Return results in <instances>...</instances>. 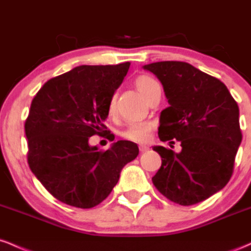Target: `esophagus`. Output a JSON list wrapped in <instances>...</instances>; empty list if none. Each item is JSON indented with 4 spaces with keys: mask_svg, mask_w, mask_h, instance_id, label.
<instances>
[{
    "mask_svg": "<svg viewBox=\"0 0 251 251\" xmlns=\"http://www.w3.org/2000/svg\"><path fill=\"white\" fill-rule=\"evenodd\" d=\"M149 146H146V145H139V151L140 152H142V153H143V152H146V151H149Z\"/></svg>",
    "mask_w": 251,
    "mask_h": 251,
    "instance_id": "1",
    "label": "esophagus"
}]
</instances>
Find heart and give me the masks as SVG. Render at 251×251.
<instances>
[{"mask_svg":"<svg viewBox=\"0 0 251 251\" xmlns=\"http://www.w3.org/2000/svg\"><path fill=\"white\" fill-rule=\"evenodd\" d=\"M135 88L139 91V93L148 100V98L151 96L155 89L160 88V85L158 83L153 77L149 75H139L135 77L134 80ZM107 112L109 117H113L117 112V102L116 98H111L108 101ZM154 124L149 120H144V122H133L128 124L125 128L122 131V137L125 138L126 140L134 143H145L148 142L151 133L152 128H153Z\"/></svg>","mask_w":251,"mask_h":251,"instance_id":"obj_1","label":"heart"}]
</instances>
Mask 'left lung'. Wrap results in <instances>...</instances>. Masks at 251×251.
<instances>
[{
	"label": "left lung",
	"mask_w": 251,
	"mask_h": 251,
	"mask_svg": "<svg viewBox=\"0 0 251 251\" xmlns=\"http://www.w3.org/2000/svg\"><path fill=\"white\" fill-rule=\"evenodd\" d=\"M144 70L159 79L170 105L160 113L159 139L181 146L179 153L154 146L162 166L152 181L168 200L194 205L231 178L242 142L237 102L223 82L188 62H153Z\"/></svg>",
	"instance_id": "obj_1"
}]
</instances>
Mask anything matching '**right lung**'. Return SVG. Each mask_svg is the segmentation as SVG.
<instances>
[{
    "label": "right lung",
    "instance_id": "right-lung-1",
    "mask_svg": "<svg viewBox=\"0 0 251 251\" xmlns=\"http://www.w3.org/2000/svg\"><path fill=\"white\" fill-rule=\"evenodd\" d=\"M129 65L79 66L51 77L34 97L25 124L28 164L57 201L81 209L98 205L139 153L137 144L128 140L113 143L106 151L88 143L92 135H113L103 122Z\"/></svg>",
    "mask_w": 251,
    "mask_h": 251
}]
</instances>
